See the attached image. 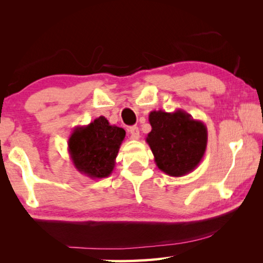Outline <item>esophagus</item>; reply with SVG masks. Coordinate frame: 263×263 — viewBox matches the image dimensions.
<instances>
[{
    "mask_svg": "<svg viewBox=\"0 0 263 263\" xmlns=\"http://www.w3.org/2000/svg\"><path fill=\"white\" fill-rule=\"evenodd\" d=\"M128 132H130V135H131V138H132V139L138 140V139H139V138H140V135H139V128H138L137 126H132V127L128 128Z\"/></svg>",
    "mask_w": 263,
    "mask_h": 263,
    "instance_id": "esophagus-1",
    "label": "esophagus"
}]
</instances>
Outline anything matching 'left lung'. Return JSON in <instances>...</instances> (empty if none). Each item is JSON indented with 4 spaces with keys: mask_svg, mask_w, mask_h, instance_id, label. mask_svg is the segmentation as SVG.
<instances>
[{
    "mask_svg": "<svg viewBox=\"0 0 263 263\" xmlns=\"http://www.w3.org/2000/svg\"><path fill=\"white\" fill-rule=\"evenodd\" d=\"M151 131L146 142L160 171L169 176L189 174L202 161L208 144V128L185 111H151Z\"/></svg>",
    "mask_w": 263,
    "mask_h": 263,
    "instance_id": "1",
    "label": "left lung"
}]
</instances>
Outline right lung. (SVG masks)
<instances>
[{"label": "right lung", "instance_id": "add662e5", "mask_svg": "<svg viewBox=\"0 0 263 263\" xmlns=\"http://www.w3.org/2000/svg\"><path fill=\"white\" fill-rule=\"evenodd\" d=\"M124 138V128L110 125L104 116L86 126L75 127L68 139V153L74 167L90 179L108 177Z\"/></svg>", "mask_w": 263, "mask_h": 263}]
</instances>
